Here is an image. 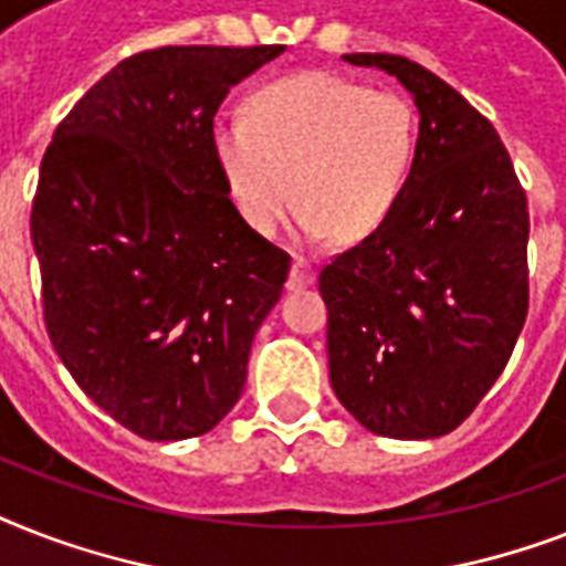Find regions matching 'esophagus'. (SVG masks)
Instances as JSON below:
<instances>
[{
	"mask_svg": "<svg viewBox=\"0 0 566 566\" xmlns=\"http://www.w3.org/2000/svg\"><path fill=\"white\" fill-rule=\"evenodd\" d=\"M308 284H314V270L305 258H296L291 266V279H287V291H302Z\"/></svg>",
	"mask_w": 566,
	"mask_h": 566,
	"instance_id": "1",
	"label": "esophagus"
}]
</instances>
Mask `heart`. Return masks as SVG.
<instances>
[{
	"instance_id": "1",
	"label": "heart",
	"mask_w": 566,
	"mask_h": 566,
	"mask_svg": "<svg viewBox=\"0 0 566 566\" xmlns=\"http://www.w3.org/2000/svg\"><path fill=\"white\" fill-rule=\"evenodd\" d=\"M211 153L234 211L273 238L293 199L311 238H370L402 199L417 155V114L394 91L332 73L266 84L247 119L220 117Z\"/></svg>"
}]
</instances>
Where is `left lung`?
<instances>
[{"label": "left lung", "mask_w": 566, "mask_h": 566, "mask_svg": "<svg viewBox=\"0 0 566 566\" xmlns=\"http://www.w3.org/2000/svg\"><path fill=\"white\" fill-rule=\"evenodd\" d=\"M396 75L420 111L417 155L387 222L319 273L328 376L381 438L429 440L473 413L528 311V205L491 119L402 55H344Z\"/></svg>", "instance_id": "1"}]
</instances>
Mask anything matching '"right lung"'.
I'll list each match as a JSON object with an SVG mask.
<instances>
[{"instance_id":"add662e5","label":"right lung","mask_w":566,"mask_h":566,"mask_svg":"<svg viewBox=\"0 0 566 566\" xmlns=\"http://www.w3.org/2000/svg\"><path fill=\"white\" fill-rule=\"evenodd\" d=\"M284 46H161L119 61L55 128L31 243L75 385L146 440L211 431L243 394L291 255L243 226L211 153L229 91Z\"/></svg>"}]
</instances>
